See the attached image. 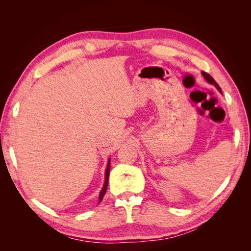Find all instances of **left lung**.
I'll return each instance as SVG.
<instances>
[{"instance_id": "1", "label": "left lung", "mask_w": 251, "mask_h": 251, "mask_svg": "<svg viewBox=\"0 0 251 251\" xmlns=\"http://www.w3.org/2000/svg\"><path fill=\"white\" fill-rule=\"evenodd\" d=\"M202 75H203V77H204V79H205V80H206L208 83H210V85H214V86L218 89L219 92H220V93H222V90H221V88L219 87V85H218V83L216 82V80H215L214 78H212L208 73H206V72H203V71H202Z\"/></svg>"}]
</instances>
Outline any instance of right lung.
Listing matches in <instances>:
<instances>
[{"mask_svg": "<svg viewBox=\"0 0 251 251\" xmlns=\"http://www.w3.org/2000/svg\"><path fill=\"white\" fill-rule=\"evenodd\" d=\"M110 160L111 159L109 158L108 160V164H107V169H105V173H104V183H103V186L101 188V191L100 193V200H98V204H100L103 198V196L105 194V192H107V187H108V181H109V174H110Z\"/></svg>", "mask_w": 251, "mask_h": 251, "instance_id": "add662e5", "label": "right lung"}]
</instances>
